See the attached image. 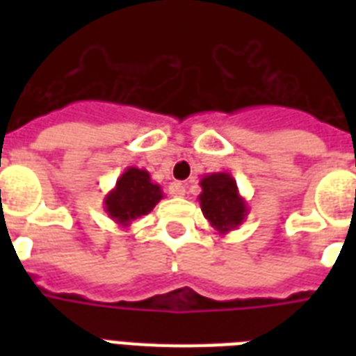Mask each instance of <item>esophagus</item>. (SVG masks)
<instances>
[{
    "instance_id": "34e87169",
    "label": "esophagus",
    "mask_w": 356,
    "mask_h": 356,
    "mask_svg": "<svg viewBox=\"0 0 356 356\" xmlns=\"http://www.w3.org/2000/svg\"><path fill=\"white\" fill-rule=\"evenodd\" d=\"M170 194H172L173 197H183V195L186 194V186H184L183 183H172L170 184Z\"/></svg>"
}]
</instances>
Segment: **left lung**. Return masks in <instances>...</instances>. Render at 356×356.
<instances>
[{
    "instance_id": "8db88e82",
    "label": "left lung",
    "mask_w": 356,
    "mask_h": 356,
    "mask_svg": "<svg viewBox=\"0 0 356 356\" xmlns=\"http://www.w3.org/2000/svg\"><path fill=\"white\" fill-rule=\"evenodd\" d=\"M201 194L197 195L203 216L220 236L242 225L249 214L248 203L238 192L236 181L231 173H207L200 181Z\"/></svg>"
}]
</instances>
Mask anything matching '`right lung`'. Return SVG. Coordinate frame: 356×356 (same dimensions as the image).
Here are the masks:
<instances>
[{"mask_svg": "<svg viewBox=\"0 0 356 356\" xmlns=\"http://www.w3.org/2000/svg\"><path fill=\"white\" fill-rule=\"evenodd\" d=\"M164 197L161 184L151 181L147 170L129 166L103 200L105 212L120 227H129L134 220L149 214Z\"/></svg>", "mask_w": 356, "mask_h": 356, "instance_id": "1", "label": "right lung"}]
</instances>
